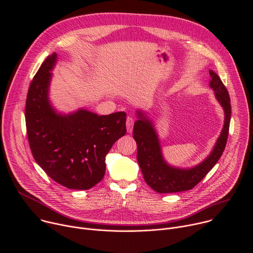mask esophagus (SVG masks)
Returning a JSON list of instances; mask_svg holds the SVG:
<instances>
[{
	"instance_id": "1",
	"label": "esophagus",
	"mask_w": 253,
	"mask_h": 253,
	"mask_svg": "<svg viewBox=\"0 0 253 253\" xmlns=\"http://www.w3.org/2000/svg\"><path fill=\"white\" fill-rule=\"evenodd\" d=\"M135 123V119H133L132 117H128L126 120V127H127V132L131 133L133 131V126Z\"/></svg>"
}]
</instances>
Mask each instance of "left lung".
<instances>
[{
	"label": "left lung",
	"instance_id": "left-lung-1",
	"mask_svg": "<svg viewBox=\"0 0 253 253\" xmlns=\"http://www.w3.org/2000/svg\"><path fill=\"white\" fill-rule=\"evenodd\" d=\"M209 86L214 90L216 99L224 109V125L210 155L200 164L181 169L168 165L164 160L157 133L151 123L141 111L137 112L138 120L134 124L133 138L137 143V161L145 182L158 193H174L190 190L195 187L221 157L229 132L231 105L228 91L219 76L209 71Z\"/></svg>",
	"mask_w": 253,
	"mask_h": 253
}]
</instances>
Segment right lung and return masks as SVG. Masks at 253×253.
Wrapping results in <instances>:
<instances>
[{"label":"right lung","mask_w":253,"mask_h":253,"mask_svg":"<svg viewBox=\"0 0 253 253\" xmlns=\"http://www.w3.org/2000/svg\"><path fill=\"white\" fill-rule=\"evenodd\" d=\"M56 61V53L47 57L28 90L29 145L36 162L54 181L70 189L87 190L103 179L107 153L126 134V113L99 116L80 109L58 114L48 98L50 71Z\"/></svg>","instance_id":"1"}]
</instances>
